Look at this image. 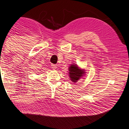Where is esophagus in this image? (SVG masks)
Segmentation results:
<instances>
[{
    "label": "esophagus",
    "instance_id": "1",
    "mask_svg": "<svg viewBox=\"0 0 129 129\" xmlns=\"http://www.w3.org/2000/svg\"><path fill=\"white\" fill-rule=\"evenodd\" d=\"M51 66H52V68L53 69H57L56 64H52Z\"/></svg>",
    "mask_w": 129,
    "mask_h": 129
}]
</instances>
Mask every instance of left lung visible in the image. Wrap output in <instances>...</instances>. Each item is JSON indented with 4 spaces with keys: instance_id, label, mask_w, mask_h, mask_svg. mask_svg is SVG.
<instances>
[{
    "instance_id": "obj_1",
    "label": "left lung",
    "mask_w": 129,
    "mask_h": 129,
    "mask_svg": "<svg viewBox=\"0 0 129 129\" xmlns=\"http://www.w3.org/2000/svg\"><path fill=\"white\" fill-rule=\"evenodd\" d=\"M69 75L71 81L74 83H76L78 80L83 77L86 72L83 69H80L76 64H71L69 69Z\"/></svg>"
}]
</instances>
